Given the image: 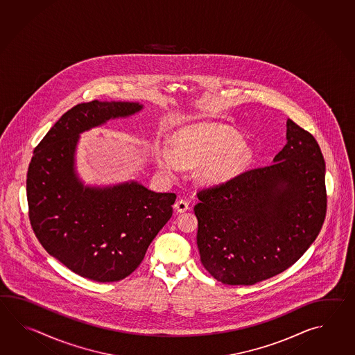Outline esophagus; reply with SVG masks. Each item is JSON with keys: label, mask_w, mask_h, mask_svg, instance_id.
Here are the masks:
<instances>
[{"label": "esophagus", "mask_w": 355, "mask_h": 355, "mask_svg": "<svg viewBox=\"0 0 355 355\" xmlns=\"http://www.w3.org/2000/svg\"><path fill=\"white\" fill-rule=\"evenodd\" d=\"M175 211L178 213H184L189 209V202L184 200V199H179L176 203L174 204Z\"/></svg>", "instance_id": "1"}]
</instances>
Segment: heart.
I'll return each instance as SVG.
<instances>
[{
  "label": "heart",
  "mask_w": 355,
  "mask_h": 355,
  "mask_svg": "<svg viewBox=\"0 0 355 355\" xmlns=\"http://www.w3.org/2000/svg\"><path fill=\"white\" fill-rule=\"evenodd\" d=\"M173 148H159L155 153L157 166L168 174L182 166H196L199 179L207 184H220L241 174L249 165L252 152L234 129L202 123L181 129L174 137Z\"/></svg>",
  "instance_id": "obj_1"
}]
</instances>
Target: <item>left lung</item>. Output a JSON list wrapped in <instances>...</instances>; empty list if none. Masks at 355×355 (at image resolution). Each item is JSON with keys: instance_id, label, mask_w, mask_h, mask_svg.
<instances>
[{"instance_id": "obj_1", "label": "left lung", "mask_w": 355, "mask_h": 355, "mask_svg": "<svg viewBox=\"0 0 355 355\" xmlns=\"http://www.w3.org/2000/svg\"><path fill=\"white\" fill-rule=\"evenodd\" d=\"M196 245L213 278L228 286L269 279L307 251L327 207L324 159L315 137L287 121V144L270 166L198 191Z\"/></svg>"}]
</instances>
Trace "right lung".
Instances as JSON below:
<instances>
[{
    "label": "right lung",
    "mask_w": 355,
    "mask_h": 355,
    "mask_svg": "<svg viewBox=\"0 0 355 355\" xmlns=\"http://www.w3.org/2000/svg\"><path fill=\"white\" fill-rule=\"evenodd\" d=\"M142 107L98 100L77 104L40 141L29 164L26 196L34 234L49 255L87 279L128 277L173 216L174 193H155L137 181L83 187L75 173L80 133Z\"/></svg>",
    "instance_id": "right-lung-1"
}]
</instances>
